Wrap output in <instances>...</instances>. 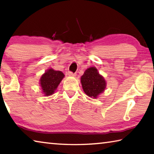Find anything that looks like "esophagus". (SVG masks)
I'll list each match as a JSON object with an SVG mask.
<instances>
[{
	"mask_svg": "<svg viewBox=\"0 0 154 154\" xmlns=\"http://www.w3.org/2000/svg\"><path fill=\"white\" fill-rule=\"evenodd\" d=\"M67 74L69 76H75V75H76V74H75V73H73L72 72H69Z\"/></svg>",
	"mask_w": 154,
	"mask_h": 154,
	"instance_id": "1",
	"label": "esophagus"
}]
</instances>
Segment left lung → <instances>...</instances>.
I'll use <instances>...</instances> for the list:
<instances>
[{"label": "left lung", "mask_w": 154, "mask_h": 154, "mask_svg": "<svg viewBox=\"0 0 154 154\" xmlns=\"http://www.w3.org/2000/svg\"><path fill=\"white\" fill-rule=\"evenodd\" d=\"M81 84L85 94L88 96L95 98L106 88L104 79L99 74L94 67H89L81 77Z\"/></svg>", "instance_id": "obj_1"}]
</instances>
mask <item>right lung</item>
I'll use <instances>...</instances> for the list:
<instances>
[{"mask_svg":"<svg viewBox=\"0 0 154 154\" xmlns=\"http://www.w3.org/2000/svg\"><path fill=\"white\" fill-rule=\"evenodd\" d=\"M63 77V73L60 71H55L52 69L47 70L45 74L42 75L40 79V85L43 92L46 96L53 94Z\"/></svg>","mask_w":154,"mask_h":154,"instance_id":"add662e5","label":"right lung"}]
</instances>
